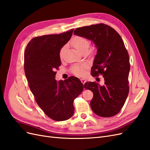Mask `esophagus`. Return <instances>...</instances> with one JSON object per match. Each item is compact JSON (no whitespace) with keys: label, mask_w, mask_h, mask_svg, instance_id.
I'll list each match as a JSON object with an SVG mask.
<instances>
[{"label":"esophagus","mask_w":150,"mask_h":150,"mask_svg":"<svg viewBox=\"0 0 150 150\" xmlns=\"http://www.w3.org/2000/svg\"><path fill=\"white\" fill-rule=\"evenodd\" d=\"M81 83H82L83 84H84L86 83V80L85 79H84V78H82V79H81Z\"/></svg>","instance_id":"1"}]
</instances>
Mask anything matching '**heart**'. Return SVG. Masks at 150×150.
<instances>
[{"label":"heart","instance_id":"b5f03b06","mask_svg":"<svg viewBox=\"0 0 150 150\" xmlns=\"http://www.w3.org/2000/svg\"><path fill=\"white\" fill-rule=\"evenodd\" d=\"M71 44L79 52L82 53L83 52H88L90 47L89 40L86 38L82 37V36H75L71 40ZM65 47H62L59 52V56L61 57L64 52ZM71 71L72 73L77 76H82L85 74V67L83 65L76 64L74 65L71 68Z\"/></svg>","mask_w":150,"mask_h":150}]
</instances>
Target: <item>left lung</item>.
Returning <instances> with one entry per match:
<instances>
[{
    "label": "left lung",
    "instance_id": "8db88e82",
    "mask_svg": "<svg viewBox=\"0 0 150 150\" xmlns=\"http://www.w3.org/2000/svg\"><path fill=\"white\" fill-rule=\"evenodd\" d=\"M74 34L91 40L97 49L91 75L102 74L104 84L86 82L84 88L93 93L91 108L99 116L117 115L123 106L129 93V58L120 34L104 24L77 28Z\"/></svg>",
    "mask_w": 150,
    "mask_h": 150
}]
</instances>
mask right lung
<instances>
[{
    "mask_svg": "<svg viewBox=\"0 0 150 150\" xmlns=\"http://www.w3.org/2000/svg\"><path fill=\"white\" fill-rule=\"evenodd\" d=\"M74 29L59 34L32 39L24 53V71L36 103L50 118L65 121L73 115V101L84 86L76 77L57 81L61 49L70 40Z\"/></svg>",
    "mask_w": 150,
    "mask_h": 150,
    "instance_id": "add662e5",
    "label": "right lung"
}]
</instances>
